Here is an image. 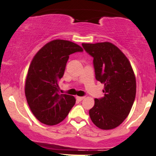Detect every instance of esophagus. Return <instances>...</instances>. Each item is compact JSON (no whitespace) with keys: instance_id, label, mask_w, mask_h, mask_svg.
Returning a JSON list of instances; mask_svg holds the SVG:
<instances>
[{"instance_id":"1","label":"esophagus","mask_w":156,"mask_h":156,"mask_svg":"<svg viewBox=\"0 0 156 156\" xmlns=\"http://www.w3.org/2000/svg\"><path fill=\"white\" fill-rule=\"evenodd\" d=\"M84 97H76V100L79 101H82V100H84Z\"/></svg>"}]
</instances>
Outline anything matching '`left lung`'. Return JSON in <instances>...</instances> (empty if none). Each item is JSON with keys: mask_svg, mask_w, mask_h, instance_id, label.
I'll return each instance as SVG.
<instances>
[{"mask_svg": "<svg viewBox=\"0 0 156 156\" xmlns=\"http://www.w3.org/2000/svg\"><path fill=\"white\" fill-rule=\"evenodd\" d=\"M94 58L96 80L105 84L104 98L94 99L89 111L92 122L102 130L119 126L128 116L136 94V80L130 61L110 42L84 44Z\"/></svg>", "mask_w": 156, "mask_h": 156, "instance_id": "obj_1", "label": "left lung"}]
</instances>
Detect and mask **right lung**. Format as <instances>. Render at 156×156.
Here are the masks:
<instances>
[{
  "instance_id": "1",
  "label": "right lung",
  "mask_w": 156,
  "mask_h": 156,
  "mask_svg": "<svg viewBox=\"0 0 156 156\" xmlns=\"http://www.w3.org/2000/svg\"><path fill=\"white\" fill-rule=\"evenodd\" d=\"M83 51L74 42L56 39L45 44L34 56L25 82V95L36 119L54 125L64 120L76 102L74 97L58 93L70 54Z\"/></svg>"
}]
</instances>
